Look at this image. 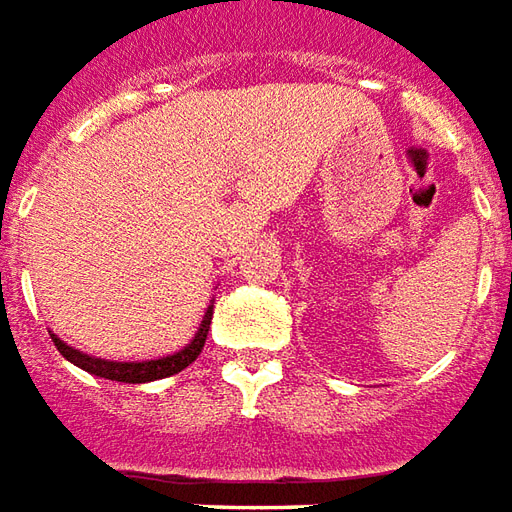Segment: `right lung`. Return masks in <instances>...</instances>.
Returning a JSON list of instances; mask_svg holds the SVG:
<instances>
[{"label": "right lung", "mask_w": 512, "mask_h": 512, "mask_svg": "<svg viewBox=\"0 0 512 512\" xmlns=\"http://www.w3.org/2000/svg\"><path fill=\"white\" fill-rule=\"evenodd\" d=\"M209 322H212V306L204 314V322H201V328L195 333V339H192L184 350H179L176 355H168V358H157V361H101V358H93V355H85L74 350V347H68L65 342H60L57 336L52 333V342L54 347L63 353V358H68L71 364H76L79 369H85L90 375H99V378L107 380H118V383H148V380H159V378H170V375H176L181 369H187V366L201 355L206 344V333H209Z\"/></svg>", "instance_id": "add662e5"}]
</instances>
